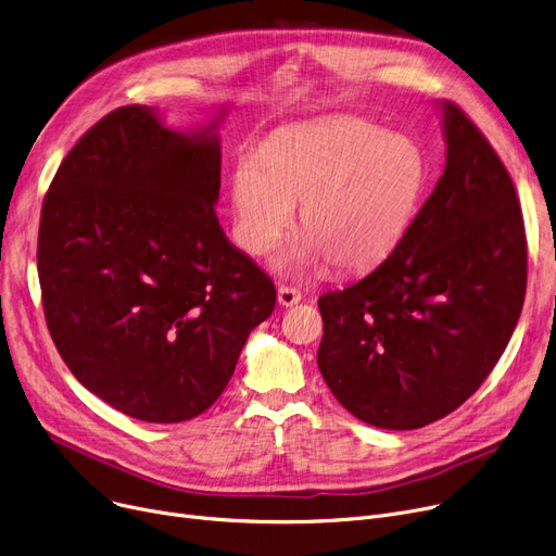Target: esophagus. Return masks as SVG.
I'll list each match as a JSON object with an SVG mask.
<instances>
[{
  "label": "esophagus",
  "mask_w": 556,
  "mask_h": 556,
  "mask_svg": "<svg viewBox=\"0 0 556 556\" xmlns=\"http://www.w3.org/2000/svg\"><path fill=\"white\" fill-rule=\"evenodd\" d=\"M302 300V293L293 286H279L277 290V302L281 306H295Z\"/></svg>",
  "instance_id": "obj_1"
}]
</instances>
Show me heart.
I'll return each mask as SVG.
<instances>
[{
  "label": "heart",
  "instance_id": "b5f03b06",
  "mask_svg": "<svg viewBox=\"0 0 556 556\" xmlns=\"http://www.w3.org/2000/svg\"><path fill=\"white\" fill-rule=\"evenodd\" d=\"M428 178L421 146L363 119H333L277 137L263 157L245 155L231 173L233 239L266 254L293 229L298 204L308 229L281 248V275L381 263L410 227Z\"/></svg>",
  "mask_w": 556,
  "mask_h": 556
}]
</instances>
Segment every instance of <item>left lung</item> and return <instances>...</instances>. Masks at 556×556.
I'll return each instance as SVG.
<instances>
[{
  "label": "left lung",
  "mask_w": 556,
  "mask_h": 556,
  "mask_svg": "<svg viewBox=\"0 0 556 556\" xmlns=\"http://www.w3.org/2000/svg\"><path fill=\"white\" fill-rule=\"evenodd\" d=\"M446 166L392 254L317 300V367L342 407L388 430L451 415L501 361L528 286L514 182L491 143L442 101Z\"/></svg>",
  "instance_id": "8db88e82"
}]
</instances>
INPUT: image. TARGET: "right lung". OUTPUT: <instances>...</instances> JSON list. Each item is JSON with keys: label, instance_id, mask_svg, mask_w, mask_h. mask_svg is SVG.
Here are the masks:
<instances>
[{"label": "right lung", "instance_id": "obj_1", "mask_svg": "<svg viewBox=\"0 0 556 556\" xmlns=\"http://www.w3.org/2000/svg\"><path fill=\"white\" fill-rule=\"evenodd\" d=\"M227 110L189 130L151 105L114 110L76 141L42 202L38 277L53 344L83 388L139 421L212 407L277 302L214 210Z\"/></svg>", "mask_w": 556, "mask_h": 556}]
</instances>
